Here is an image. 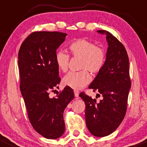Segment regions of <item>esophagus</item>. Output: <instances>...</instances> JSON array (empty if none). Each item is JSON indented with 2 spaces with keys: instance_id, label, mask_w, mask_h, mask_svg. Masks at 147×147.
Segmentation results:
<instances>
[{
  "instance_id": "1",
  "label": "esophagus",
  "mask_w": 147,
  "mask_h": 147,
  "mask_svg": "<svg viewBox=\"0 0 147 147\" xmlns=\"http://www.w3.org/2000/svg\"><path fill=\"white\" fill-rule=\"evenodd\" d=\"M74 95H75V97L78 98V95H79V91L77 90H74Z\"/></svg>"
}]
</instances>
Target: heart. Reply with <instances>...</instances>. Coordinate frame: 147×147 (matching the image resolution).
Instances as JSON below:
<instances>
[{"label": "heart", "mask_w": 147, "mask_h": 147, "mask_svg": "<svg viewBox=\"0 0 147 147\" xmlns=\"http://www.w3.org/2000/svg\"><path fill=\"white\" fill-rule=\"evenodd\" d=\"M69 49L74 57L81 58L79 72H71L63 79V84L73 89H81L91 80L90 74L98 73L103 67L106 59L105 51L100 47L96 46L93 42L81 38L69 44ZM69 56L65 51L59 50L55 54V63L59 70L66 72L69 69Z\"/></svg>", "instance_id": "heart-1"}]
</instances>
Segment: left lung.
Instances as JSON below:
<instances>
[{"instance_id":"left-lung-1","label":"left lung","mask_w":147,"mask_h":147,"mask_svg":"<svg viewBox=\"0 0 147 147\" xmlns=\"http://www.w3.org/2000/svg\"><path fill=\"white\" fill-rule=\"evenodd\" d=\"M97 32L105 34L108 47L105 64L88 88L102 95V99L96 102L84 93L79 96L86 104V123L89 131L93 136L102 137L115 131L123 120L131 81L125 47L109 32L98 30Z\"/></svg>"}]
</instances>
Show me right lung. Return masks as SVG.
<instances>
[{"mask_svg": "<svg viewBox=\"0 0 147 147\" xmlns=\"http://www.w3.org/2000/svg\"><path fill=\"white\" fill-rule=\"evenodd\" d=\"M67 34L34 32L22 42L18 52L20 91L33 128L44 137L55 140L65 131L63 111L74 98L70 87L55 98L49 92L60 83L55 63L57 49Z\"/></svg>", "mask_w": 147, "mask_h": 147, "instance_id": "1", "label": "right lung"}]
</instances>
